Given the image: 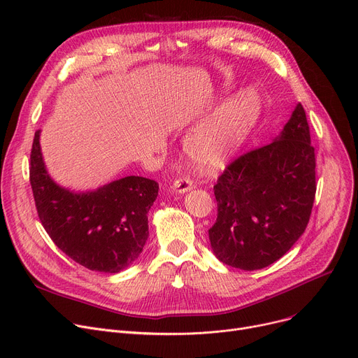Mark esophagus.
Here are the masks:
<instances>
[{
    "label": "esophagus",
    "instance_id": "1",
    "mask_svg": "<svg viewBox=\"0 0 358 358\" xmlns=\"http://www.w3.org/2000/svg\"><path fill=\"white\" fill-rule=\"evenodd\" d=\"M194 187V182L190 177H182L174 181L173 184V190L176 193H185V192H190Z\"/></svg>",
    "mask_w": 358,
    "mask_h": 358
}]
</instances>
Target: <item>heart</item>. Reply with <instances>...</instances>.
Here are the masks:
<instances>
[{"instance_id":"1","label":"heart","mask_w":358,"mask_h":358,"mask_svg":"<svg viewBox=\"0 0 358 358\" xmlns=\"http://www.w3.org/2000/svg\"><path fill=\"white\" fill-rule=\"evenodd\" d=\"M258 116L259 100L252 88L229 99L215 117L189 139L187 149L194 164L206 173L223 166L247 139Z\"/></svg>"}]
</instances>
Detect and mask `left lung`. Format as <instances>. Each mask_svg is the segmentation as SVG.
<instances>
[{
    "label": "left lung",
    "mask_w": 358,
    "mask_h": 358,
    "mask_svg": "<svg viewBox=\"0 0 358 358\" xmlns=\"http://www.w3.org/2000/svg\"><path fill=\"white\" fill-rule=\"evenodd\" d=\"M315 166L306 113L299 103L275 141L234 159L213 187L217 219L209 239L223 264L259 270L293 247L312 213Z\"/></svg>",
    "instance_id": "obj_1"
}]
</instances>
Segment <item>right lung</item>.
I'll return each mask as SVG.
<instances>
[{"instance_id": "obj_1", "label": "right lung", "mask_w": 358, "mask_h": 358, "mask_svg": "<svg viewBox=\"0 0 358 358\" xmlns=\"http://www.w3.org/2000/svg\"><path fill=\"white\" fill-rule=\"evenodd\" d=\"M41 130L30 154V184L37 215L62 252L80 266L119 273L134 262L148 239V212L158 196L157 181L130 176L90 193L55 184L45 169Z\"/></svg>"}]
</instances>
